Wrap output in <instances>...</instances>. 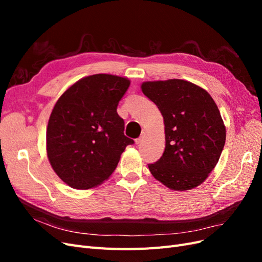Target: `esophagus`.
Instances as JSON below:
<instances>
[{
    "label": "esophagus",
    "mask_w": 262,
    "mask_h": 262,
    "mask_svg": "<svg viewBox=\"0 0 262 262\" xmlns=\"http://www.w3.org/2000/svg\"><path fill=\"white\" fill-rule=\"evenodd\" d=\"M144 138H145V133H144V132H142L141 137H140V138H138V139L136 140V143H137V144L142 143V142H143V140H144Z\"/></svg>",
    "instance_id": "34e87169"
}]
</instances>
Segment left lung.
<instances>
[{"label": "left lung", "mask_w": 262, "mask_h": 262, "mask_svg": "<svg viewBox=\"0 0 262 262\" xmlns=\"http://www.w3.org/2000/svg\"><path fill=\"white\" fill-rule=\"evenodd\" d=\"M145 96L160 109L165 150L149 171L163 185L184 191L208 178L223 150L226 130L210 94L184 80L145 82Z\"/></svg>", "instance_id": "obj_1"}]
</instances>
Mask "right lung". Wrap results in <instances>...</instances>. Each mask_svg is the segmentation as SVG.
Returning a JSON list of instances; mask_svg holds the SVG:
<instances>
[{
  "instance_id": "obj_1",
  "label": "right lung",
  "mask_w": 262,
  "mask_h": 262,
  "mask_svg": "<svg viewBox=\"0 0 262 262\" xmlns=\"http://www.w3.org/2000/svg\"><path fill=\"white\" fill-rule=\"evenodd\" d=\"M128 78L95 74L63 93L49 118L47 154L55 173L74 189H90L109 178L124 148L134 143L123 133L117 107Z\"/></svg>"
}]
</instances>
